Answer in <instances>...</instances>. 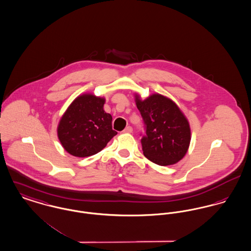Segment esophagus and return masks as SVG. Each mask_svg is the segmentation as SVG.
<instances>
[{"instance_id":"obj_1","label":"esophagus","mask_w":251,"mask_h":251,"mask_svg":"<svg viewBox=\"0 0 251 251\" xmlns=\"http://www.w3.org/2000/svg\"><path fill=\"white\" fill-rule=\"evenodd\" d=\"M123 132H124V133H132V132H133V128H132L131 126H127V127L124 129Z\"/></svg>"}]
</instances>
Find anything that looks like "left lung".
Masks as SVG:
<instances>
[{"instance_id": "1", "label": "left lung", "mask_w": 251, "mask_h": 251, "mask_svg": "<svg viewBox=\"0 0 251 251\" xmlns=\"http://www.w3.org/2000/svg\"><path fill=\"white\" fill-rule=\"evenodd\" d=\"M135 104L146 130V135L141 138L144 155L161 166L179 161L189 148L191 131L187 118L177 105L159 94L144 100L135 95Z\"/></svg>"}]
</instances>
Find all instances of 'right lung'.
<instances>
[{
    "label": "right lung",
    "mask_w": 251,
    "mask_h": 251,
    "mask_svg": "<svg viewBox=\"0 0 251 251\" xmlns=\"http://www.w3.org/2000/svg\"><path fill=\"white\" fill-rule=\"evenodd\" d=\"M104 103L103 97L85 94L76 97L61 117L58 138L69 154L78 157L97 154L117 134Z\"/></svg>",
    "instance_id": "obj_1"
}]
</instances>
